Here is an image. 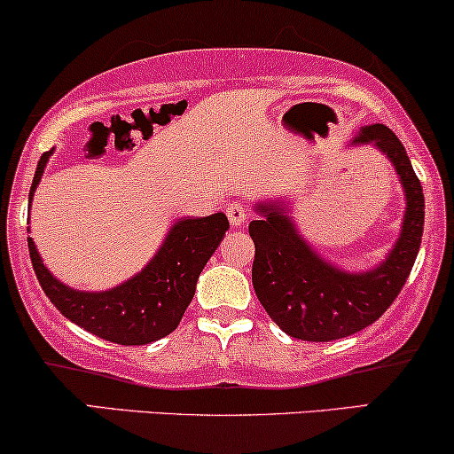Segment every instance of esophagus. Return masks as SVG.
I'll use <instances>...</instances> for the list:
<instances>
[{
  "label": "esophagus",
  "mask_w": 454,
  "mask_h": 454,
  "mask_svg": "<svg viewBox=\"0 0 454 454\" xmlns=\"http://www.w3.org/2000/svg\"><path fill=\"white\" fill-rule=\"evenodd\" d=\"M225 212H227L229 223H231V227L244 225L246 218H248V208H246L244 204H239V201H233V204H229Z\"/></svg>",
  "instance_id": "esophagus-1"
}]
</instances>
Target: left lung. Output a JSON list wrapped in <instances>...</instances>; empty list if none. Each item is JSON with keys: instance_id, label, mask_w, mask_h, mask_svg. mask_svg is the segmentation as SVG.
<instances>
[{"instance_id": "8db88e82", "label": "left lung", "mask_w": 454, "mask_h": 454, "mask_svg": "<svg viewBox=\"0 0 454 454\" xmlns=\"http://www.w3.org/2000/svg\"><path fill=\"white\" fill-rule=\"evenodd\" d=\"M354 145L387 155L404 189L400 236L385 261L368 271H345L322 259L301 236L282 200L259 201L250 223L254 242L253 286L261 305L288 337L328 343L371 326L387 311L411 276L423 238L425 198L404 145L383 124L360 128Z\"/></svg>"}]
</instances>
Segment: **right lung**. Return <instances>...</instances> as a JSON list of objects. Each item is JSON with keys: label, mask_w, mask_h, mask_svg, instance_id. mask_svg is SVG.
Masks as SVG:
<instances>
[{"label": "right lung", "mask_w": 454, "mask_h": 454, "mask_svg": "<svg viewBox=\"0 0 454 454\" xmlns=\"http://www.w3.org/2000/svg\"><path fill=\"white\" fill-rule=\"evenodd\" d=\"M50 155L52 149L39 158L29 192V210ZM227 229L229 221L223 212L201 218H178L153 259L137 276L103 293L67 286L43 265L33 238H27V242L43 293L65 317L111 343L147 345L164 339L178 326L192 303L200 273L225 238Z\"/></svg>", "instance_id": "obj_1"}]
</instances>
